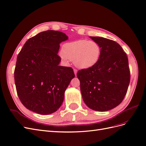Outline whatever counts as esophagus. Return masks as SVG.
Returning a JSON list of instances; mask_svg holds the SVG:
<instances>
[{"mask_svg": "<svg viewBox=\"0 0 146 146\" xmlns=\"http://www.w3.org/2000/svg\"><path fill=\"white\" fill-rule=\"evenodd\" d=\"M74 74H75V75H77V70L76 69H74Z\"/></svg>", "mask_w": 146, "mask_h": 146, "instance_id": "34e87169", "label": "esophagus"}]
</instances>
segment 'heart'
<instances>
[{"label": "heart", "instance_id": "obj_1", "mask_svg": "<svg viewBox=\"0 0 146 146\" xmlns=\"http://www.w3.org/2000/svg\"><path fill=\"white\" fill-rule=\"evenodd\" d=\"M63 53L60 56L64 61H74L77 67L86 69L98 62L100 55V47L94 41L80 39L65 44L63 47Z\"/></svg>", "mask_w": 146, "mask_h": 146}]
</instances>
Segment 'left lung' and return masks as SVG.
Here are the masks:
<instances>
[{"mask_svg":"<svg viewBox=\"0 0 146 146\" xmlns=\"http://www.w3.org/2000/svg\"><path fill=\"white\" fill-rule=\"evenodd\" d=\"M100 47V57L92 67L79 70L84 102L90 108L107 111L120 104L130 80L126 53L116 42L102 37L90 36Z\"/></svg>","mask_w":146,"mask_h":146,"instance_id":"8db88e82","label":"left lung"}]
</instances>
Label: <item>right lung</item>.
Segmentation results:
<instances>
[{"instance_id": "obj_1", "label": "right lung", "mask_w": 146, "mask_h": 146, "mask_svg": "<svg viewBox=\"0 0 146 146\" xmlns=\"http://www.w3.org/2000/svg\"><path fill=\"white\" fill-rule=\"evenodd\" d=\"M68 39L63 32L47 30L24 44L17 57L15 82L26 108L49 114L61 107L65 90L75 77L72 68L58 65L60 44Z\"/></svg>"}]
</instances>
